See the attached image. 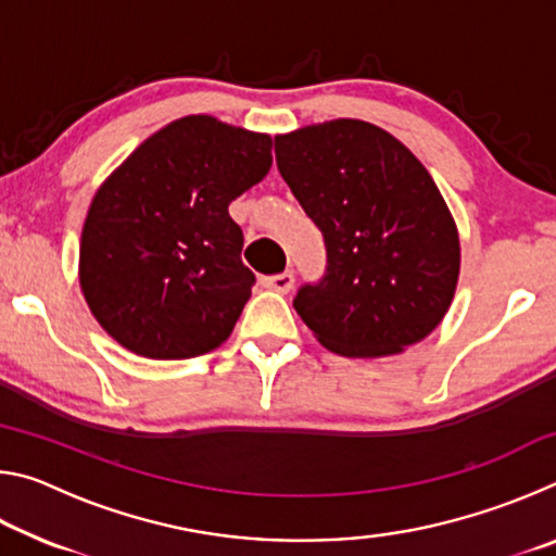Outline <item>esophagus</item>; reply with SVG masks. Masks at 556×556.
Segmentation results:
<instances>
[{
    "label": "esophagus",
    "instance_id": "obj_1",
    "mask_svg": "<svg viewBox=\"0 0 556 556\" xmlns=\"http://www.w3.org/2000/svg\"><path fill=\"white\" fill-rule=\"evenodd\" d=\"M262 287L275 289V291H279V294H287V291L294 287V271H281V275L262 277Z\"/></svg>",
    "mask_w": 556,
    "mask_h": 556
}]
</instances>
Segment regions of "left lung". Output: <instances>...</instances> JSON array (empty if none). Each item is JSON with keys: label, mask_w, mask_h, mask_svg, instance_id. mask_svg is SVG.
<instances>
[{"label": "left lung", "mask_w": 556, "mask_h": 556, "mask_svg": "<svg viewBox=\"0 0 556 556\" xmlns=\"http://www.w3.org/2000/svg\"><path fill=\"white\" fill-rule=\"evenodd\" d=\"M279 174L324 232L326 275L294 308L345 357L402 353L454 299L460 244L434 178L390 131L331 119L275 137Z\"/></svg>", "instance_id": "1"}]
</instances>
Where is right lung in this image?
I'll use <instances>...</instances> for the list:
<instances>
[{"instance_id": "right-lung-1", "label": "right lung", "mask_w": 556, "mask_h": 556, "mask_svg": "<svg viewBox=\"0 0 556 556\" xmlns=\"http://www.w3.org/2000/svg\"><path fill=\"white\" fill-rule=\"evenodd\" d=\"M269 166V135L191 115L139 144L98 188L80 289L119 345L181 361L228 341L255 285L228 205Z\"/></svg>"}]
</instances>
